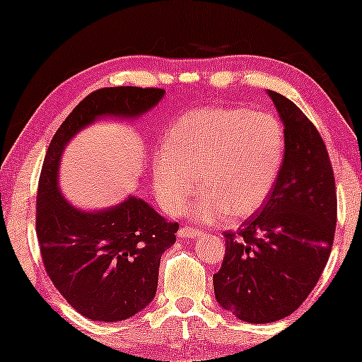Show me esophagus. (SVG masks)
Returning <instances> with one entry per match:
<instances>
[{
	"instance_id": "34e87169",
	"label": "esophagus",
	"mask_w": 362,
	"mask_h": 362,
	"mask_svg": "<svg viewBox=\"0 0 362 362\" xmlns=\"http://www.w3.org/2000/svg\"><path fill=\"white\" fill-rule=\"evenodd\" d=\"M202 233L199 229H195L192 226H182L180 230H177V235L180 237H197Z\"/></svg>"
}]
</instances>
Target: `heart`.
I'll return each mask as SVG.
<instances>
[{"mask_svg":"<svg viewBox=\"0 0 362 362\" xmlns=\"http://www.w3.org/2000/svg\"><path fill=\"white\" fill-rule=\"evenodd\" d=\"M286 129L268 112L210 107L185 114L152 160V185L171 215L186 210L195 185L202 187L191 215L202 223L244 220L262 209L286 158Z\"/></svg>","mask_w":362,"mask_h":362,"instance_id":"obj_1","label":"heart"}]
</instances>
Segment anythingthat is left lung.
I'll return each instance as SVG.
<instances>
[{"instance_id": "left-lung-1", "label": "left lung", "mask_w": 362, "mask_h": 362, "mask_svg": "<svg viewBox=\"0 0 362 362\" xmlns=\"http://www.w3.org/2000/svg\"><path fill=\"white\" fill-rule=\"evenodd\" d=\"M286 129V158L257 216L226 230L216 301L240 321L274 322L303 303L330 257L335 177L321 134L292 100L268 91Z\"/></svg>"}]
</instances>
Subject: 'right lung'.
Segmentation results:
<instances>
[{
	"instance_id": "add662e5",
	"label": "right lung",
	"mask_w": 362,
	"mask_h": 362,
	"mask_svg": "<svg viewBox=\"0 0 362 362\" xmlns=\"http://www.w3.org/2000/svg\"><path fill=\"white\" fill-rule=\"evenodd\" d=\"M163 94L160 88H100L70 112L46 151L37 194L41 258L59 293L93 321H125L151 303L160 258L176 242L180 224L134 195L105 210L76 209L59 189V163L83 128L103 117L138 118Z\"/></svg>"
}]
</instances>
